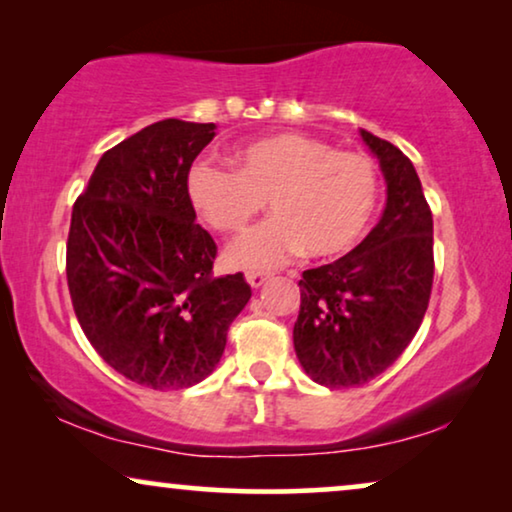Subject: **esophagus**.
<instances>
[{"mask_svg": "<svg viewBox=\"0 0 512 512\" xmlns=\"http://www.w3.org/2000/svg\"><path fill=\"white\" fill-rule=\"evenodd\" d=\"M270 279V272H261V270H251L247 272V282L251 284V289H261V286Z\"/></svg>", "mask_w": 512, "mask_h": 512, "instance_id": "1", "label": "esophagus"}]
</instances>
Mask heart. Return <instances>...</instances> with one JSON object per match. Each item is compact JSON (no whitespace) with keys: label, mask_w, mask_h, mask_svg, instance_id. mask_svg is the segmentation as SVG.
<instances>
[{"label":"heart","mask_w":512,"mask_h":512,"mask_svg":"<svg viewBox=\"0 0 512 512\" xmlns=\"http://www.w3.org/2000/svg\"><path fill=\"white\" fill-rule=\"evenodd\" d=\"M235 170L200 160L188 172V198L223 235L242 233L268 200L272 219L226 251L235 268H272L307 256L345 254L366 233L377 205V172L361 153L296 132L251 139L233 151Z\"/></svg>","instance_id":"heart-1"}]
</instances>
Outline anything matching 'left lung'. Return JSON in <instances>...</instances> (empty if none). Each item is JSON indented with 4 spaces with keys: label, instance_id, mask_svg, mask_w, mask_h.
<instances>
[{
    "label": "left lung",
    "instance_id": "8db88e82",
    "mask_svg": "<svg viewBox=\"0 0 512 512\" xmlns=\"http://www.w3.org/2000/svg\"><path fill=\"white\" fill-rule=\"evenodd\" d=\"M359 135L380 163L387 205L359 247L298 282L293 347L305 373L328 389L384 373L422 326L433 284V216L415 165L387 139Z\"/></svg>",
    "mask_w": 512,
    "mask_h": 512
}]
</instances>
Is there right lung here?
<instances>
[{"label": "right lung", "mask_w": 512, "mask_h": 512, "mask_svg": "<svg viewBox=\"0 0 512 512\" xmlns=\"http://www.w3.org/2000/svg\"><path fill=\"white\" fill-rule=\"evenodd\" d=\"M214 123L167 118L97 160L72 209L67 284L76 319L111 368L151 389L212 375L251 298L242 272L212 277L216 244L188 198Z\"/></svg>", "instance_id": "right-lung-1"}]
</instances>
